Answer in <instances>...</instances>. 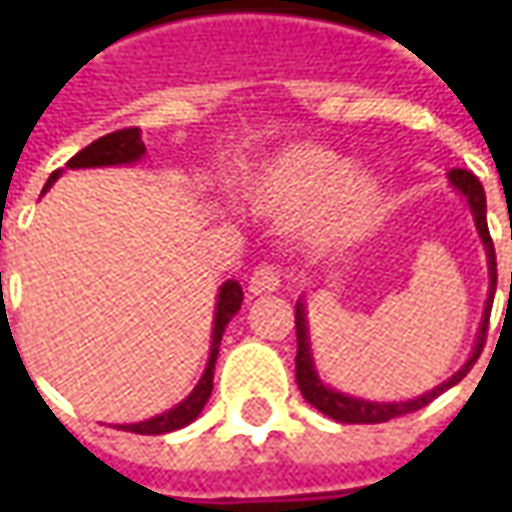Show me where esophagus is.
Wrapping results in <instances>:
<instances>
[{
	"label": "esophagus",
	"instance_id": "1",
	"mask_svg": "<svg viewBox=\"0 0 512 512\" xmlns=\"http://www.w3.org/2000/svg\"><path fill=\"white\" fill-rule=\"evenodd\" d=\"M250 293L253 296H262V293H273V290H279L282 287V273H279V267L273 265H262L253 270V276H250Z\"/></svg>",
	"mask_w": 512,
	"mask_h": 512
}]
</instances>
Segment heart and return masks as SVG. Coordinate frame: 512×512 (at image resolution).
Instances as JSON below:
<instances>
[{"instance_id":"1","label":"heart","mask_w":512,"mask_h":512,"mask_svg":"<svg viewBox=\"0 0 512 512\" xmlns=\"http://www.w3.org/2000/svg\"><path fill=\"white\" fill-rule=\"evenodd\" d=\"M250 207L279 225H305L322 245L367 239L384 216L387 193L373 170L350 165L342 153L322 145L279 150L242 176Z\"/></svg>"}]
</instances>
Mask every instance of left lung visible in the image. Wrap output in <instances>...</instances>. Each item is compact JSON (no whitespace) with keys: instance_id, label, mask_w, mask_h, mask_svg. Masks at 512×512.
<instances>
[{"instance_id":"8db88e82","label":"left lung","mask_w":512,"mask_h":512,"mask_svg":"<svg viewBox=\"0 0 512 512\" xmlns=\"http://www.w3.org/2000/svg\"><path fill=\"white\" fill-rule=\"evenodd\" d=\"M450 185L456 187L467 199V207L473 213V222L479 230V239H482L484 253H487V276H490V290H487V305H484V316L479 322V333H476V344H473V353L467 356V362L447 379V382L436 384L433 390H427L416 399H407V402H373V399H362V396H350L342 393L336 387L322 382L316 362H313V350H310V327H307V305L305 299L296 302V384L305 396V402H310L319 413H325L330 419L342 424H379L390 422L396 416L404 413H413V410H422L424 404H430L436 396H442L444 390H450L453 384H459L470 373V367L476 364V359L482 356L484 339H487V322H490V307H493V296H496V250H493V239H490V230H487V199H484L482 182L470 173V170H450L447 173ZM512 236V230H510ZM510 296H512V273H510Z\"/></svg>"}]
</instances>
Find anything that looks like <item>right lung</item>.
<instances>
[{
    "mask_svg": "<svg viewBox=\"0 0 512 512\" xmlns=\"http://www.w3.org/2000/svg\"><path fill=\"white\" fill-rule=\"evenodd\" d=\"M145 156V142H142V130L139 128H125L116 130V133H108L96 142H90L88 148L79 150L73 159L68 162V168H116V165H136L139 159ZM62 176V170L50 173L48 185L42 193H48L53 182ZM242 285L236 279H227L225 285L219 287V296H216V313H213V333H210V356H207V367L202 373L199 384L187 393L182 402L176 407H170L165 413L153 416V419H145V422H133V424H116L119 430H130V433H142V436H162V433H173L179 427L190 424L202 407L210 399V390H213V370H216V356H219V344H222V333L225 327L230 325V319L239 313L242 307Z\"/></svg>",
    "mask_w": 512,
    "mask_h": 512,
    "instance_id": "add662e5",
    "label": "right lung"
}]
</instances>
